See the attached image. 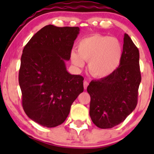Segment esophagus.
I'll list each match as a JSON object with an SVG mask.
<instances>
[{"instance_id":"34e87169","label":"esophagus","mask_w":154,"mask_h":154,"mask_svg":"<svg viewBox=\"0 0 154 154\" xmlns=\"http://www.w3.org/2000/svg\"><path fill=\"white\" fill-rule=\"evenodd\" d=\"M83 85H84L85 89H87V87L88 85V82H87V81H84V82H83Z\"/></svg>"}]
</instances>
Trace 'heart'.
<instances>
[{
	"instance_id": "obj_1",
	"label": "heart",
	"mask_w": 154,
	"mask_h": 154,
	"mask_svg": "<svg viewBox=\"0 0 154 154\" xmlns=\"http://www.w3.org/2000/svg\"><path fill=\"white\" fill-rule=\"evenodd\" d=\"M123 48L116 38L100 35H93L80 40L77 53H71L72 62L82 67L88 61V70L95 78L102 79L112 75L119 66Z\"/></svg>"
}]
</instances>
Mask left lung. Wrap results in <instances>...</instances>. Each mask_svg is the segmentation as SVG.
Masks as SVG:
<instances>
[{
    "label": "left lung",
    "mask_w": 154,
    "mask_h": 154,
    "mask_svg": "<svg viewBox=\"0 0 154 154\" xmlns=\"http://www.w3.org/2000/svg\"><path fill=\"white\" fill-rule=\"evenodd\" d=\"M139 56L138 49L125 33L122 59L117 69L109 77L92 80L88 86L90 116L98 128H114L135 109L141 81Z\"/></svg>",
    "instance_id": "left-lung-1"
}]
</instances>
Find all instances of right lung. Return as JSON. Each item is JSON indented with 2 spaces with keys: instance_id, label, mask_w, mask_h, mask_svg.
Returning a JSON list of instances; mask_svg holds the SVG:
<instances>
[{
  "instance_id": "obj_1",
  "label": "right lung",
  "mask_w": 154,
  "mask_h": 154,
  "mask_svg": "<svg viewBox=\"0 0 154 154\" xmlns=\"http://www.w3.org/2000/svg\"><path fill=\"white\" fill-rule=\"evenodd\" d=\"M78 26L47 25L23 49L19 73L22 106L28 117L46 128L61 125L84 91L81 75L66 70Z\"/></svg>"
}]
</instances>
